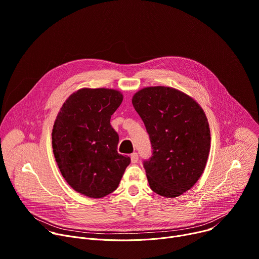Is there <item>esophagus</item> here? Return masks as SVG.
<instances>
[{"mask_svg": "<svg viewBox=\"0 0 259 259\" xmlns=\"http://www.w3.org/2000/svg\"><path fill=\"white\" fill-rule=\"evenodd\" d=\"M130 158H131V162H132V163H137V161H138V155H137V153L131 154Z\"/></svg>", "mask_w": 259, "mask_h": 259, "instance_id": "obj_1", "label": "esophagus"}]
</instances>
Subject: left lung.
Listing matches in <instances>:
<instances>
[{"label":"left lung","mask_w":259,"mask_h":259,"mask_svg":"<svg viewBox=\"0 0 259 259\" xmlns=\"http://www.w3.org/2000/svg\"><path fill=\"white\" fill-rule=\"evenodd\" d=\"M132 104L150 135L152 157L144 162L151 189L164 197L182 195L201 177L208 158L210 132L201 106L170 87H148Z\"/></svg>","instance_id":"obj_1"}]
</instances>
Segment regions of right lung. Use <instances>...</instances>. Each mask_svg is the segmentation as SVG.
I'll return each mask as SVG.
<instances>
[{"instance_id":"add662e5","label":"right lung","mask_w":259,"mask_h":259,"mask_svg":"<svg viewBox=\"0 0 259 259\" xmlns=\"http://www.w3.org/2000/svg\"><path fill=\"white\" fill-rule=\"evenodd\" d=\"M123 94L113 89H80L68 97L52 139L59 169L73 189L102 198L119 186L130 157L117 153L119 135L110 125Z\"/></svg>"}]
</instances>
